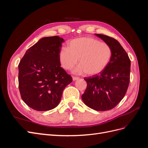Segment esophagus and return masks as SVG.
Wrapping results in <instances>:
<instances>
[{
	"mask_svg": "<svg viewBox=\"0 0 148 148\" xmlns=\"http://www.w3.org/2000/svg\"><path fill=\"white\" fill-rule=\"evenodd\" d=\"M72 78H73V81H76V80H77V79H79V78L77 77H72Z\"/></svg>",
	"mask_w": 148,
	"mask_h": 148,
	"instance_id": "1",
	"label": "esophagus"
}]
</instances>
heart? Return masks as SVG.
<instances>
[{"mask_svg":"<svg viewBox=\"0 0 148 148\" xmlns=\"http://www.w3.org/2000/svg\"><path fill=\"white\" fill-rule=\"evenodd\" d=\"M112 51L105 42L93 38L84 37L75 39L68 44V47L62 48L59 53L61 66L70 70L77 64L74 70L76 73H86L92 76L99 73L109 65Z\"/></svg>","mask_w":148,"mask_h":148,"instance_id":"b5f03b06","label":"heart"}]
</instances>
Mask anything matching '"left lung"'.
<instances>
[{"label":"left lung","mask_w":148,"mask_h":148,"mask_svg":"<svg viewBox=\"0 0 148 148\" xmlns=\"http://www.w3.org/2000/svg\"><path fill=\"white\" fill-rule=\"evenodd\" d=\"M96 35L111 47L112 55L109 65L100 75L84 78L87 87L82 97L90 108L106 111L114 108L126 94L131 62L127 53L115 39L104 34Z\"/></svg>","instance_id":"obj_1"}]
</instances>
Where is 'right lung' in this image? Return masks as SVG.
<instances>
[{
  "label": "right lung",
  "mask_w": 148,
  "mask_h": 148,
  "mask_svg": "<svg viewBox=\"0 0 148 148\" xmlns=\"http://www.w3.org/2000/svg\"><path fill=\"white\" fill-rule=\"evenodd\" d=\"M64 39L57 36L41 39L29 47L18 65V86L21 99L37 111L58 106L65 88L72 82L60 66L59 53Z\"/></svg>",
  "instance_id": "1"
}]
</instances>
